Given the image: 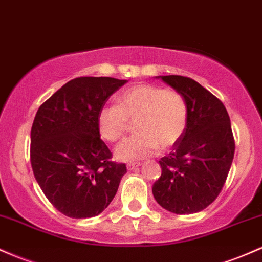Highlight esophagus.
I'll return each instance as SVG.
<instances>
[{
	"mask_svg": "<svg viewBox=\"0 0 262 262\" xmlns=\"http://www.w3.org/2000/svg\"><path fill=\"white\" fill-rule=\"evenodd\" d=\"M140 166H141V163H139V162L128 163V164H127V169H128V170H132V169L137 168V167H140Z\"/></svg>",
	"mask_w": 262,
	"mask_h": 262,
	"instance_id": "obj_1",
	"label": "esophagus"
}]
</instances>
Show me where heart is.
<instances>
[{"instance_id": "1", "label": "heart", "mask_w": 262, "mask_h": 262, "mask_svg": "<svg viewBox=\"0 0 262 262\" xmlns=\"http://www.w3.org/2000/svg\"><path fill=\"white\" fill-rule=\"evenodd\" d=\"M117 105L100 108V136L116 142L125 135L128 120L135 121L137 135L123 140L115 148L121 162H136L155 155L157 149L174 146L183 136L188 123L186 99L176 90L155 84L127 88L116 98Z\"/></svg>"}]
</instances>
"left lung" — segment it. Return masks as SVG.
Here are the masks:
<instances>
[{
  "label": "left lung",
  "instance_id": "1",
  "mask_svg": "<svg viewBox=\"0 0 262 262\" xmlns=\"http://www.w3.org/2000/svg\"><path fill=\"white\" fill-rule=\"evenodd\" d=\"M162 79L186 99L188 123L182 139L161 158L162 174L152 193L161 207L174 214L198 213L222 192L233 163L235 142L223 102L193 79Z\"/></svg>",
  "mask_w": 262,
  "mask_h": 262
}]
</instances>
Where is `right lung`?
<instances>
[{"label": "right lung", "mask_w": 262, "mask_h": 262, "mask_svg": "<svg viewBox=\"0 0 262 262\" xmlns=\"http://www.w3.org/2000/svg\"><path fill=\"white\" fill-rule=\"evenodd\" d=\"M126 83L75 78L38 108L31 130L32 169L44 195L69 218L99 215L127 172L125 163L111 161L98 127L100 108Z\"/></svg>", "instance_id": "obj_1"}]
</instances>
